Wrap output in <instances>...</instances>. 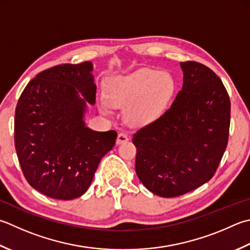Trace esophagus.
Listing matches in <instances>:
<instances>
[{"label": "esophagus", "instance_id": "34e87169", "mask_svg": "<svg viewBox=\"0 0 250 250\" xmlns=\"http://www.w3.org/2000/svg\"><path fill=\"white\" fill-rule=\"evenodd\" d=\"M126 141H129L128 135H126L125 132H120V133L118 134V138H117L116 143L118 144V145H120L122 143H125V142H126Z\"/></svg>", "mask_w": 250, "mask_h": 250}]
</instances>
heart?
Segmentation results:
<instances>
[{
	"label": "heart",
	"mask_w": 250,
	"mask_h": 250,
	"mask_svg": "<svg viewBox=\"0 0 250 250\" xmlns=\"http://www.w3.org/2000/svg\"><path fill=\"white\" fill-rule=\"evenodd\" d=\"M174 80L167 72L142 68L128 75L117 76L106 90L107 102L101 109L109 112L110 106L125 107V118L132 126L147 125L164 114L172 99Z\"/></svg>",
	"instance_id": "obj_1"
}]
</instances>
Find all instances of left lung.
<instances>
[{
    "label": "left lung",
    "mask_w": 250,
    "mask_h": 250,
    "mask_svg": "<svg viewBox=\"0 0 250 250\" xmlns=\"http://www.w3.org/2000/svg\"><path fill=\"white\" fill-rule=\"evenodd\" d=\"M180 66L183 86L172 105L132 139L136 174L161 197H177L208 182L229 140L231 102L221 79L197 62Z\"/></svg>",
    "instance_id": "1"
}]
</instances>
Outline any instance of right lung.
Here are the masks:
<instances>
[{"label":"right lung","mask_w":250,"mask_h":250,"mask_svg":"<svg viewBox=\"0 0 250 250\" xmlns=\"http://www.w3.org/2000/svg\"><path fill=\"white\" fill-rule=\"evenodd\" d=\"M92 70L90 62L54 66L38 73L17 103L14 141L22 173L51 198L82 196L116 143V131H93L83 120L86 102L95 104Z\"/></svg>","instance_id":"right-lung-1"}]
</instances>
